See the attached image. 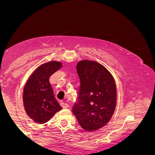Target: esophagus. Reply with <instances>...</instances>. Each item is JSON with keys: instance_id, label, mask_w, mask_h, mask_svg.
<instances>
[{"instance_id": "1", "label": "esophagus", "mask_w": 155, "mask_h": 155, "mask_svg": "<svg viewBox=\"0 0 155 155\" xmlns=\"http://www.w3.org/2000/svg\"><path fill=\"white\" fill-rule=\"evenodd\" d=\"M61 105L64 108H67L68 107V103H66V102H65V101H63V102H61Z\"/></svg>"}]
</instances>
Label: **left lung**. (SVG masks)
I'll list each match as a JSON object with an SVG mask.
<instances>
[{"instance_id":"8db88e82","label":"left lung","mask_w":155,"mask_h":155,"mask_svg":"<svg viewBox=\"0 0 155 155\" xmlns=\"http://www.w3.org/2000/svg\"><path fill=\"white\" fill-rule=\"evenodd\" d=\"M80 79L77 102L73 106L80 125L87 131L104 127L111 120L117 102L114 79L101 64L81 60L76 65Z\"/></svg>"}]
</instances>
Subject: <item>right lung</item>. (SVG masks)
<instances>
[{
  "mask_svg": "<svg viewBox=\"0 0 155 155\" xmlns=\"http://www.w3.org/2000/svg\"><path fill=\"white\" fill-rule=\"evenodd\" d=\"M62 63L50 61L40 65L30 76L23 91V104L27 114L38 124L49 121L62 109L54 97L49 78L61 68Z\"/></svg>",
  "mask_w": 155,
  "mask_h": 155,
  "instance_id": "right-lung-1",
  "label": "right lung"
}]
</instances>
